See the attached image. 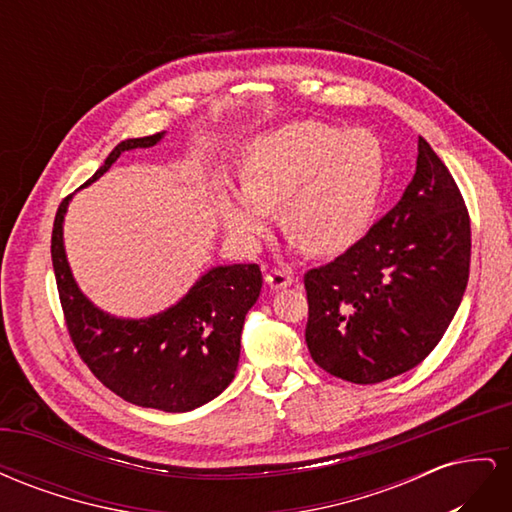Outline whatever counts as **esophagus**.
Wrapping results in <instances>:
<instances>
[{
    "instance_id": "esophagus-1",
    "label": "esophagus",
    "mask_w": 512,
    "mask_h": 512,
    "mask_svg": "<svg viewBox=\"0 0 512 512\" xmlns=\"http://www.w3.org/2000/svg\"><path fill=\"white\" fill-rule=\"evenodd\" d=\"M267 284L273 288V290H280V288H286V286H290L292 284V275L286 271V269H282V267H273L269 273H267Z\"/></svg>"
}]
</instances>
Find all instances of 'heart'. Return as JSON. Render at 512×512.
Listing matches in <instances>:
<instances>
[{
  "instance_id": "heart-1",
  "label": "heart",
  "mask_w": 512,
  "mask_h": 512,
  "mask_svg": "<svg viewBox=\"0 0 512 512\" xmlns=\"http://www.w3.org/2000/svg\"><path fill=\"white\" fill-rule=\"evenodd\" d=\"M241 190L218 194V215L243 245H256L280 209L286 235L316 256L365 237L386 183V149L367 128L305 119L256 136L239 162Z\"/></svg>"
}]
</instances>
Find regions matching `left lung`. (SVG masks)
Instances as JSON below:
<instances>
[{
  "label": "left lung",
  "instance_id": "left-lung-1",
  "mask_svg": "<svg viewBox=\"0 0 512 512\" xmlns=\"http://www.w3.org/2000/svg\"><path fill=\"white\" fill-rule=\"evenodd\" d=\"M470 215L423 136L399 203L327 265L303 275L305 342L318 367L376 384L416 367L451 324L470 275Z\"/></svg>",
  "mask_w": 512,
  "mask_h": 512
}]
</instances>
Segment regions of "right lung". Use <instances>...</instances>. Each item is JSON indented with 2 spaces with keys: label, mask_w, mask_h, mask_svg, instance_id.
I'll return each mask as SVG.
<instances>
[{
  "label": "right lung",
  "mask_w": 512,
  "mask_h": 512,
  "mask_svg": "<svg viewBox=\"0 0 512 512\" xmlns=\"http://www.w3.org/2000/svg\"><path fill=\"white\" fill-rule=\"evenodd\" d=\"M162 136L121 141L87 183L102 177L123 151L151 147ZM70 198L61 200L55 215L51 258L70 339L91 374L130 404L164 412H188L218 397L235 378L245 314L262 288L260 267H215L166 312L113 318L89 303L70 273L61 232Z\"/></svg>",
  "instance_id": "add662e5"
}]
</instances>
